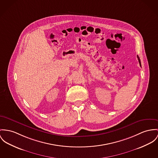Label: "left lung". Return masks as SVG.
I'll use <instances>...</instances> for the list:
<instances>
[{
	"label": "left lung",
	"mask_w": 158,
	"mask_h": 158,
	"mask_svg": "<svg viewBox=\"0 0 158 158\" xmlns=\"http://www.w3.org/2000/svg\"><path fill=\"white\" fill-rule=\"evenodd\" d=\"M137 58H138V60L139 63V65L141 67V61H140V59H139V56H137Z\"/></svg>",
	"instance_id": "8db88e82"
}]
</instances>
